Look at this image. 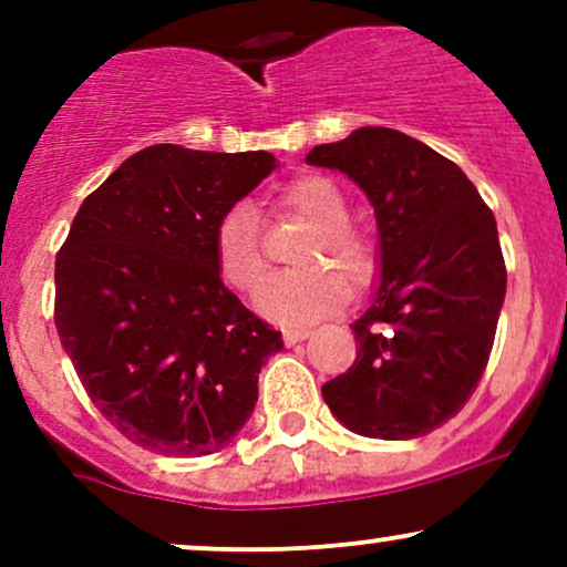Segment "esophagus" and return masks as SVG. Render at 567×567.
<instances>
[{
    "mask_svg": "<svg viewBox=\"0 0 567 567\" xmlns=\"http://www.w3.org/2000/svg\"><path fill=\"white\" fill-rule=\"evenodd\" d=\"M309 333H311L309 328H288L282 333V338H285V343H288V347H292V343L306 341V338H309Z\"/></svg>",
    "mask_w": 567,
    "mask_h": 567,
    "instance_id": "34e87169",
    "label": "esophagus"
}]
</instances>
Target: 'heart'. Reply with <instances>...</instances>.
<instances>
[{
    "label": "heart",
    "mask_w": 567,
    "mask_h": 567,
    "mask_svg": "<svg viewBox=\"0 0 567 567\" xmlns=\"http://www.w3.org/2000/svg\"><path fill=\"white\" fill-rule=\"evenodd\" d=\"M279 216H292L311 226L298 245L292 264L303 269L271 277L258 292V311L279 324H311L347 303L351 285L368 282L375 250L362 229L349 224V202L324 175H301L277 197ZM213 256L220 279L231 290L250 292L264 282L266 258L261 224L250 205H234L220 216L213 234Z\"/></svg>",
    "instance_id": "heart-1"
}]
</instances>
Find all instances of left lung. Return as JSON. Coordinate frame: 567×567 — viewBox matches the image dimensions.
<instances>
[{
  "label": "left lung",
  "mask_w": 567,
  "mask_h": 567,
  "mask_svg": "<svg viewBox=\"0 0 567 567\" xmlns=\"http://www.w3.org/2000/svg\"><path fill=\"white\" fill-rule=\"evenodd\" d=\"M306 162L347 173L379 224V288L324 402L362 437L429 434L466 405L491 357L506 292L496 218L455 162L400 130L360 127Z\"/></svg>",
  "instance_id": "obj_1"
}]
</instances>
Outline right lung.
<instances>
[{"label":"right lung","instance_id":"1","mask_svg":"<svg viewBox=\"0 0 567 567\" xmlns=\"http://www.w3.org/2000/svg\"><path fill=\"white\" fill-rule=\"evenodd\" d=\"M277 167L269 152L157 143L82 202L55 258V328L112 426L162 455L237 437L282 333L245 309L213 256L220 216Z\"/></svg>","mask_w":567,"mask_h":567}]
</instances>
